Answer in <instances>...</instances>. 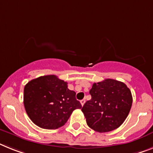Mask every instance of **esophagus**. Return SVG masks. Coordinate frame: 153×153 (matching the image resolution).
<instances>
[{
  "mask_svg": "<svg viewBox=\"0 0 153 153\" xmlns=\"http://www.w3.org/2000/svg\"><path fill=\"white\" fill-rule=\"evenodd\" d=\"M85 100H82L80 101V102H81V104H82V106H83V105L85 104Z\"/></svg>",
  "mask_w": 153,
  "mask_h": 153,
  "instance_id": "obj_1",
  "label": "esophagus"
}]
</instances>
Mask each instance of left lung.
<instances>
[{
  "mask_svg": "<svg viewBox=\"0 0 153 153\" xmlns=\"http://www.w3.org/2000/svg\"><path fill=\"white\" fill-rule=\"evenodd\" d=\"M92 99L82 108L88 126L97 132H109L121 125L130 112L132 96L124 82L107 79L93 83Z\"/></svg>",
  "mask_w": 153,
  "mask_h": 153,
  "instance_id": "obj_1",
  "label": "left lung"
}]
</instances>
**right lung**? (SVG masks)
Returning <instances> with one entry per match:
<instances>
[{
    "label": "right lung",
    "mask_w": 153,
    "mask_h": 153,
    "mask_svg": "<svg viewBox=\"0 0 153 153\" xmlns=\"http://www.w3.org/2000/svg\"><path fill=\"white\" fill-rule=\"evenodd\" d=\"M68 83L51 74L33 79L24 88V106L31 120L44 129L65 125L71 114L82 105Z\"/></svg>",
    "instance_id": "1"
}]
</instances>
